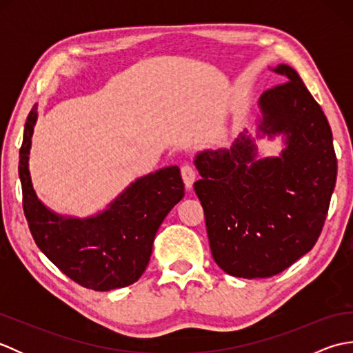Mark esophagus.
<instances>
[{
	"label": "esophagus",
	"instance_id": "34e87169",
	"mask_svg": "<svg viewBox=\"0 0 353 353\" xmlns=\"http://www.w3.org/2000/svg\"><path fill=\"white\" fill-rule=\"evenodd\" d=\"M182 179H183V182H185V186H186V190H191L192 188V183H194V181H196V168L192 167L191 163H185L183 167H182Z\"/></svg>",
	"mask_w": 353,
	"mask_h": 353
}]
</instances>
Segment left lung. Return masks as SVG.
Returning a JSON list of instances; mask_svg holds the SVG:
<instances>
[{
	"label": "left lung",
	"mask_w": 353,
	"mask_h": 353,
	"mask_svg": "<svg viewBox=\"0 0 353 353\" xmlns=\"http://www.w3.org/2000/svg\"><path fill=\"white\" fill-rule=\"evenodd\" d=\"M261 95L256 138L282 134L279 156L258 157L243 132L230 150H205L194 183L214 261L230 276L272 277L308 253L323 229L336 181L332 132L320 104L288 65Z\"/></svg>",
	"instance_id": "obj_1"
}]
</instances>
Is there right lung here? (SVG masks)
<instances>
[{"label": "right lung", "mask_w": 353, "mask_h": 353, "mask_svg": "<svg viewBox=\"0 0 353 353\" xmlns=\"http://www.w3.org/2000/svg\"><path fill=\"white\" fill-rule=\"evenodd\" d=\"M37 119L30 110L19 150L22 206L36 245L62 273L94 291L137 282L152 256L165 216L185 196L179 167H165L132 182L103 212L76 219L52 212L37 199L28 159Z\"/></svg>", "instance_id": "right-lung-1"}]
</instances>
